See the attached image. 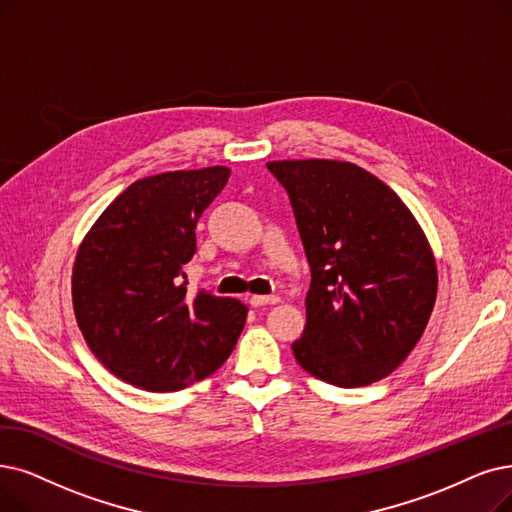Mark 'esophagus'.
Listing matches in <instances>:
<instances>
[{"mask_svg": "<svg viewBox=\"0 0 512 512\" xmlns=\"http://www.w3.org/2000/svg\"><path fill=\"white\" fill-rule=\"evenodd\" d=\"M281 298L279 296H252L250 298V304L252 306H267V304H277Z\"/></svg>", "mask_w": 512, "mask_h": 512, "instance_id": "1", "label": "esophagus"}]
</instances>
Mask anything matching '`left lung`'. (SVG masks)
<instances>
[{"label":"left lung","mask_w":512,"mask_h":512,"mask_svg":"<svg viewBox=\"0 0 512 512\" xmlns=\"http://www.w3.org/2000/svg\"><path fill=\"white\" fill-rule=\"evenodd\" d=\"M290 195L311 267L306 325L292 344L311 376L367 386L403 363L431 319L437 267L399 195L349 161H269Z\"/></svg>","instance_id":"1"}]
</instances>
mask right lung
Segmentation results:
<instances>
[{
	"label": "right lung",
	"instance_id": "add662e5",
	"mask_svg": "<svg viewBox=\"0 0 512 512\" xmlns=\"http://www.w3.org/2000/svg\"><path fill=\"white\" fill-rule=\"evenodd\" d=\"M231 170L163 172L132 182L100 214L73 264V311L107 370L149 393L214 374L233 353L248 306L187 292L203 210Z\"/></svg>",
	"mask_w": 512,
	"mask_h": 512
}]
</instances>
